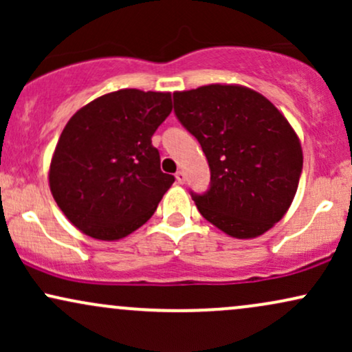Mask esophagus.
Segmentation results:
<instances>
[{
    "label": "esophagus",
    "mask_w": 352,
    "mask_h": 352,
    "mask_svg": "<svg viewBox=\"0 0 352 352\" xmlns=\"http://www.w3.org/2000/svg\"><path fill=\"white\" fill-rule=\"evenodd\" d=\"M175 179L179 184H185V172L184 170H179L175 173Z\"/></svg>",
    "instance_id": "obj_1"
}]
</instances>
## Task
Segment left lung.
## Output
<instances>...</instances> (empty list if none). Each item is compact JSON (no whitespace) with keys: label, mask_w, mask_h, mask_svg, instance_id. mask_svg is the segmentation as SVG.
I'll use <instances>...</instances> for the list:
<instances>
[{"label":"left lung","mask_w":352,"mask_h":352,"mask_svg":"<svg viewBox=\"0 0 352 352\" xmlns=\"http://www.w3.org/2000/svg\"><path fill=\"white\" fill-rule=\"evenodd\" d=\"M173 112L207 157L208 190L190 192L201 217L235 238L280 221L302 172L300 140L285 116L252 89L221 84L175 92Z\"/></svg>","instance_id":"left-lung-1"}]
</instances>
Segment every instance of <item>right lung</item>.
Wrapping results in <instances>:
<instances>
[{
    "instance_id": "obj_1",
    "label": "right lung",
    "mask_w": 352,
    "mask_h": 352,
    "mask_svg": "<svg viewBox=\"0 0 352 352\" xmlns=\"http://www.w3.org/2000/svg\"><path fill=\"white\" fill-rule=\"evenodd\" d=\"M170 112L168 92L122 89L71 117L52 155L50 187L74 227L111 241L153 215L175 182L160 170V153L152 145Z\"/></svg>"
}]
</instances>
